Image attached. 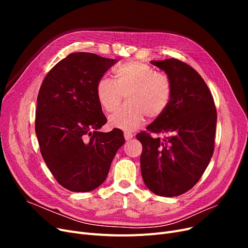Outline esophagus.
Returning a JSON list of instances; mask_svg holds the SVG:
<instances>
[{"instance_id":"esophagus-1","label":"esophagus","mask_w":248,"mask_h":248,"mask_svg":"<svg viewBox=\"0 0 248 248\" xmlns=\"http://www.w3.org/2000/svg\"><path fill=\"white\" fill-rule=\"evenodd\" d=\"M124 139L126 140H132L133 139V134H131V133H128V132H124Z\"/></svg>"}]
</instances>
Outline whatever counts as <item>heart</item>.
Masks as SVG:
<instances>
[{"instance_id":"obj_1","label":"heart","mask_w":248,"mask_h":248,"mask_svg":"<svg viewBox=\"0 0 248 248\" xmlns=\"http://www.w3.org/2000/svg\"><path fill=\"white\" fill-rule=\"evenodd\" d=\"M114 80L101 77L96 96L107 111H113L127 93V102L109 116L111 126L133 131L144 124L147 114L161 115L172 97V82L165 73L157 72L144 62H129L114 70Z\"/></svg>"}]
</instances>
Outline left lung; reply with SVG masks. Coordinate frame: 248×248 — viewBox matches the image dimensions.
<instances>
[{
	"mask_svg": "<svg viewBox=\"0 0 248 248\" xmlns=\"http://www.w3.org/2000/svg\"><path fill=\"white\" fill-rule=\"evenodd\" d=\"M151 63L170 78L172 97L165 111L147 127L168 137L137 135L142 145L140 171L150 191L175 197L196 184L209 164L217 113L209 88L194 68L175 58Z\"/></svg>",
	"mask_w": 248,
	"mask_h": 248,
	"instance_id": "1",
	"label": "left lung"
}]
</instances>
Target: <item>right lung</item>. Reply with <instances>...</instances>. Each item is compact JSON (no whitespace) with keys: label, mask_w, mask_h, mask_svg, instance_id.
Masks as SVG:
<instances>
[{"label":"right lung","mask_w":248,"mask_h":248,"mask_svg":"<svg viewBox=\"0 0 248 248\" xmlns=\"http://www.w3.org/2000/svg\"><path fill=\"white\" fill-rule=\"evenodd\" d=\"M119 59L76 52L52 68L39 90L35 131L42 157L58 183L89 192L106 181L124 144L123 131L107 123L96 96L97 81Z\"/></svg>","instance_id":"1"}]
</instances>
